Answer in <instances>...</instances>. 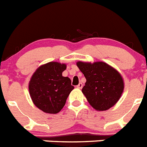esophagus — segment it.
Returning a JSON list of instances; mask_svg holds the SVG:
<instances>
[{"label": "esophagus", "instance_id": "esophagus-1", "mask_svg": "<svg viewBox=\"0 0 147 147\" xmlns=\"http://www.w3.org/2000/svg\"><path fill=\"white\" fill-rule=\"evenodd\" d=\"M82 86H83V85H82V84L81 83V82H80V83H79V85H77V86H76V88H77L82 89Z\"/></svg>", "mask_w": 147, "mask_h": 147}]
</instances>
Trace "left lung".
I'll return each instance as SVG.
<instances>
[{"mask_svg":"<svg viewBox=\"0 0 147 147\" xmlns=\"http://www.w3.org/2000/svg\"><path fill=\"white\" fill-rule=\"evenodd\" d=\"M86 79L82 91L94 109L106 111L115 105L123 91L122 76L105 62L76 63Z\"/></svg>","mask_w":147,"mask_h":147,"instance_id":"8db88e82","label":"left lung"}]
</instances>
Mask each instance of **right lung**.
<instances>
[{
    "instance_id": "obj_1",
    "label": "right lung",
    "mask_w": 147,
    "mask_h": 147,
    "mask_svg": "<svg viewBox=\"0 0 147 147\" xmlns=\"http://www.w3.org/2000/svg\"><path fill=\"white\" fill-rule=\"evenodd\" d=\"M66 65L49 62L41 65L33 74L29 91L33 103L41 111L49 114L59 112L67 96L74 87L71 80L62 76Z\"/></svg>"
}]
</instances>
